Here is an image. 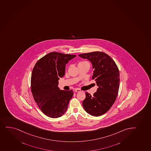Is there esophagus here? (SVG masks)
I'll use <instances>...</instances> for the list:
<instances>
[{"label": "esophagus", "instance_id": "34e87169", "mask_svg": "<svg viewBox=\"0 0 151 151\" xmlns=\"http://www.w3.org/2000/svg\"><path fill=\"white\" fill-rule=\"evenodd\" d=\"M74 91L75 92H81V90L79 89H78V88H76V89H75Z\"/></svg>", "mask_w": 151, "mask_h": 151}]
</instances>
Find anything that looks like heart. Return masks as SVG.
Listing matches in <instances>:
<instances>
[{"instance_id": "b5f03b06", "label": "heart", "mask_w": 151, "mask_h": 151, "mask_svg": "<svg viewBox=\"0 0 151 151\" xmlns=\"http://www.w3.org/2000/svg\"><path fill=\"white\" fill-rule=\"evenodd\" d=\"M83 63H88V62H87V61H81V62H79V64H83Z\"/></svg>"}]
</instances>
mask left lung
Listing matches in <instances>:
<instances>
[{
    "label": "left lung",
    "instance_id": "1",
    "mask_svg": "<svg viewBox=\"0 0 151 151\" xmlns=\"http://www.w3.org/2000/svg\"><path fill=\"white\" fill-rule=\"evenodd\" d=\"M78 56L91 63L94 70L92 79L95 80L99 86L92 96L85 92L83 108L90 115L99 116L109 111L116 100L120 81L119 68L105 52H93Z\"/></svg>",
    "mask_w": 151,
    "mask_h": 151
}]
</instances>
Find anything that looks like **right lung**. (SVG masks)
I'll use <instances>...</instances> for the list:
<instances>
[{"instance_id":"obj_1","label":"right lung","mask_w":151,"mask_h":151,"mask_svg":"<svg viewBox=\"0 0 151 151\" xmlns=\"http://www.w3.org/2000/svg\"><path fill=\"white\" fill-rule=\"evenodd\" d=\"M75 55L51 52L37 61L32 69L31 91L34 100L42 111L52 118L65 114L73 96V90H62L58 80L65 75L66 64Z\"/></svg>"}]
</instances>
